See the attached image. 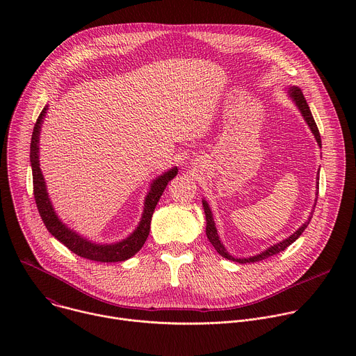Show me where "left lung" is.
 I'll return each mask as SVG.
<instances>
[{"instance_id": "1", "label": "left lung", "mask_w": 356, "mask_h": 356, "mask_svg": "<svg viewBox=\"0 0 356 356\" xmlns=\"http://www.w3.org/2000/svg\"><path fill=\"white\" fill-rule=\"evenodd\" d=\"M287 92H289V97L291 98L293 103L296 104V107L298 108L301 117L304 118V121H306V124H307L309 128L312 129V132H313V135H314V138H316L318 146L321 147V136H320L318 128H317V125H316V121H314V118H313V115H312L310 107H309V104H307L306 98H304L301 90H300L298 87L293 86V87H290V88L287 90ZM316 195H318V176H317V193H316ZM316 202H317V200H316ZM316 202H314V207H316ZM202 207H204V214H206V221H207L206 234H207L209 241L211 242V245L216 248V250L220 253V255H221L222 258L229 259V261H232V262H238V264H253V262H259V261H264V259H266V258H269V257H273V255H276V253L284 250L289 245H291V243L302 234V231L307 228V225L310 224V221H312V218H313V211H312V213H310V217L307 218V221L304 222L296 232H293L289 238H286V239H283V241H280V242H277V243L269 246V248L265 249L264 252L258 253V255L249 257V258H235V257H232L231 253L225 249L224 243L221 242L220 235H218V232H217V227H216L214 218H213L211 209H210L209 202H207L204 198H202Z\"/></svg>"}]
</instances>
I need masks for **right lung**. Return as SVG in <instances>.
<instances>
[{"instance_id":"add662e5","label":"right lung","mask_w":356,"mask_h":356,"mask_svg":"<svg viewBox=\"0 0 356 356\" xmlns=\"http://www.w3.org/2000/svg\"><path fill=\"white\" fill-rule=\"evenodd\" d=\"M47 106L42 110L40 115L36 120V124L33 127L32 139H31V166H32V177H33V195L36 201V207L40 214V218L43 224L46 225L47 231L52 234L58 241H60L65 246H67L76 255L95 261V262H124L129 258H132L136 252L143 246L149 231H150V221L154 211L156 209V204L159 202L161 195L163 194L168 183L177 175L179 169L177 166L169 169L168 172L162 173L156 179L152 180L149 191L145 197L143 202V213L142 218L138 224V227L134 229L131 235H128L125 239H121L114 243H98L92 242L74 229L69 228L56 214L52 201H50L46 181L40 170L39 165V136H40V127L46 117Z\"/></svg>"}]
</instances>
